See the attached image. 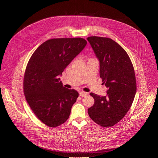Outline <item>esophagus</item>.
<instances>
[{"label": "esophagus", "instance_id": "obj_1", "mask_svg": "<svg viewBox=\"0 0 158 158\" xmlns=\"http://www.w3.org/2000/svg\"><path fill=\"white\" fill-rule=\"evenodd\" d=\"M87 94H88L87 93L83 92V91H81V92L79 93V95H80V96H81V97H84V96H87Z\"/></svg>", "mask_w": 158, "mask_h": 158}]
</instances>
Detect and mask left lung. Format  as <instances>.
<instances>
[{
    "instance_id": "1",
    "label": "left lung",
    "mask_w": 158,
    "mask_h": 158,
    "mask_svg": "<svg viewBox=\"0 0 158 158\" xmlns=\"http://www.w3.org/2000/svg\"><path fill=\"white\" fill-rule=\"evenodd\" d=\"M100 62V77L107 88V96L91 93L94 105L88 114L96 124L104 127L114 126L126 114L136 92L134 67L126 51L108 37L87 38Z\"/></svg>"
}]
</instances>
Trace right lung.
Listing matches in <instances>:
<instances>
[{"label": "right lung", "instance_id": "right-lung-1", "mask_svg": "<svg viewBox=\"0 0 158 158\" xmlns=\"http://www.w3.org/2000/svg\"><path fill=\"white\" fill-rule=\"evenodd\" d=\"M86 44L80 37L49 39L27 63L23 82L25 98L36 117L49 127L59 126L69 117L79 93L64 87L58 76Z\"/></svg>", "mask_w": 158, "mask_h": 158}]
</instances>
